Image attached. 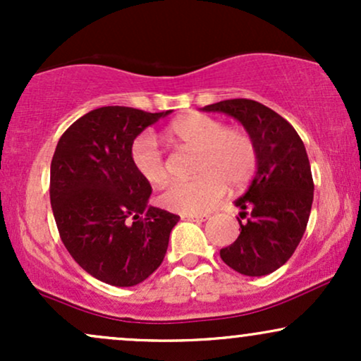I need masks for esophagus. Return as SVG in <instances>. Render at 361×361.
I'll return each instance as SVG.
<instances>
[{
	"label": "esophagus",
	"mask_w": 361,
	"mask_h": 361,
	"mask_svg": "<svg viewBox=\"0 0 361 361\" xmlns=\"http://www.w3.org/2000/svg\"><path fill=\"white\" fill-rule=\"evenodd\" d=\"M181 219L183 221H207L209 219V215H181Z\"/></svg>",
	"instance_id": "obj_1"
}]
</instances>
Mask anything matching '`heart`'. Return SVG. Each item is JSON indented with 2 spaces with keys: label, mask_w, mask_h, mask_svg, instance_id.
<instances>
[{
  "label": "heart",
  "mask_w": 361,
  "mask_h": 361,
  "mask_svg": "<svg viewBox=\"0 0 361 361\" xmlns=\"http://www.w3.org/2000/svg\"><path fill=\"white\" fill-rule=\"evenodd\" d=\"M168 135L183 146L198 149L192 181H176L161 193L164 209L185 215H198L214 209L226 195L227 183L243 186L258 166V149L244 128L226 127L221 120L204 114H188L168 128ZM130 163L135 173L152 186H163L169 171L154 135L140 134L130 146Z\"/></svg>",
  "instance_id": "obj_1"
}]
</instances>
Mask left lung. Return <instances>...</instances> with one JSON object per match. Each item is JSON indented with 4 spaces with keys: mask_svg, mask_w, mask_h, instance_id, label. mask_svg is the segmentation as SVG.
I'll return each instance as SVG.
<instances>
[{
    "mask_svg": "<svg viewBox=\"0 0 361 361\" xmlns=\"http://www.w3.org/2000/svg\"><path fill=\"white\" fill-rule=\"evenodd\" d=\"M202 110L239 120L258 149L256 175L235 200L241 233L221 258L241 275H268L290 259L309 222L314 181L304 142L281 115L255 100L234 98Z\"/></svg>",
    "mask_w": 361,
    "mask_h": 361,
    "instance_id": "1",
    "label": "left lung"
}]
</instances>
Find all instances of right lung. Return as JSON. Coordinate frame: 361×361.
<instances>
[{
  "mask_svg": "<svg viewBox=\"0 0 361 361\" xmlns=\"http://www.w3.org/2000/svg\"><path fill=\"white\" fill-rule=\"evenodd\" d=\"M169 111L91 110L61 135L52 156L49 192L62 243L82 270L115 287L137 285L159 268L180 221L147 207L152 188L130 163L134 139Z\"/></svg>",
  "mask_w": 361,
  "mask_h": 361,
  "instance_id": "obj_1",
  "label": "right lung"
}]
</instances>
